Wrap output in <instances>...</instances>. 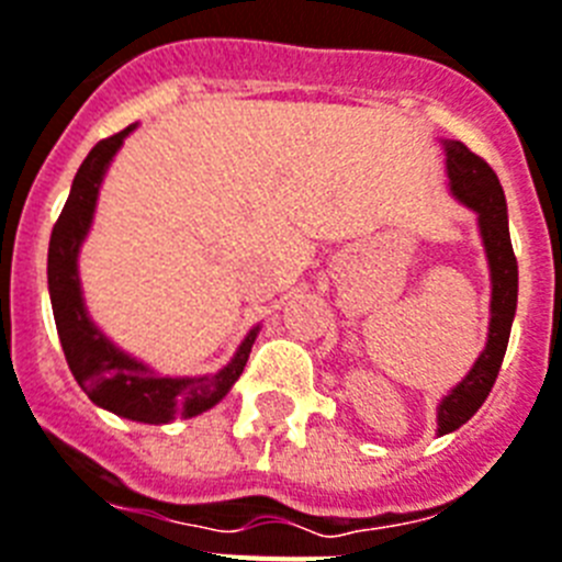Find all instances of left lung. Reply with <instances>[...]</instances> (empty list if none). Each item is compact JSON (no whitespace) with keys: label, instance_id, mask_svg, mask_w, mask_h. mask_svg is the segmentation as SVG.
<instances>
[{"label":"left lung","instance_id":"8db88e82","mask_svg":"<svg viewBox=\"0 0 562 562\" xmlns=\"http://www.w3.org/2000/svg\"><path fill=\"white\" fill-rule=\"evenodd\" d=\"M446 150V173L449 191L457 202L477 214L480 239L488 259L492 277V303H488V334L485 348L469 369V374L437 403V437L451 434L477 414L492 391L497 371L506 357L508 334H512L514 311H517V259L508 237L506 193L499 186L497 173L488 168L485 159L471 154L457 139H440Z\"/></svg>","mask_w":562,"mask_h":562}]
</instances>
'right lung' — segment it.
<instances>
[{
    "instance_id": "add662e5",
    "label": "right lung",
    "mask_w": 562,
    "mask_h": 562,
    "mask_svg": "<svg viewBox=\"0 0 562 562\" xmlns=\"http://www.w3.org/2000/svg\"><path fill=\"white\" fill-rule=\"evenodd\" d=\"M134 131L136 122L120 134L97 143L85 162L79 165L68 202H65L54 234H50L48 291L65 360H68V369L79 389L99 408L113 412L116 417L162 426V423H173L177 417H196V414L209 412L234 389L245 362H248L259 325L245 334L234 357L216 374L171 376L159 374L148 362L122 351L91 319V311L85 305L82 280H79V251L91 234L99 188L105 182L108 168H111L116 150Z\"/></svg>"
}]
</instances>
